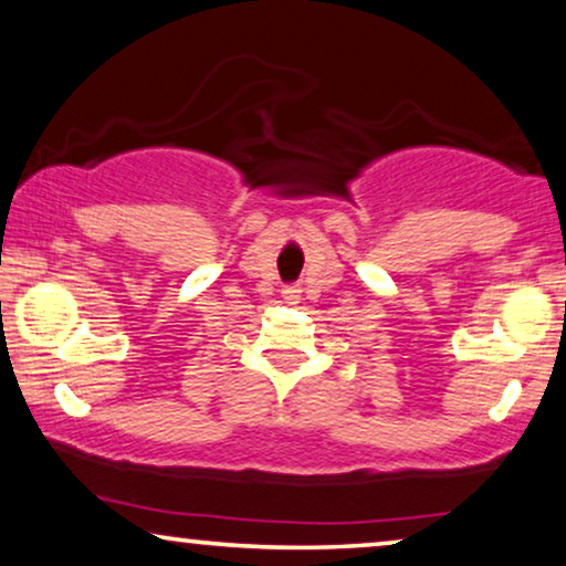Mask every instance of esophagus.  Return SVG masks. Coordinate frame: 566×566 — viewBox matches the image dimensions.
<instances>
[{"instance_id": "esophagus-1", "label": "esophagus", "mask_w": 566, "mask_h": 566, "mask_svg": "<svg viewBox=\"0 0 566 566\" xmlns=\"http://www.w3.org/2000/svg\"><path fill=\"white\" fill-rule=\"evenodd\" d=\"M282 297H284V302H290V305H297V302H300V290H297V286H284Z\"/></svg>"}]
</instances>
